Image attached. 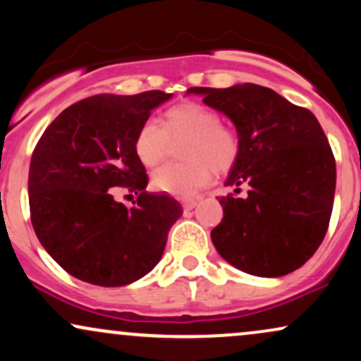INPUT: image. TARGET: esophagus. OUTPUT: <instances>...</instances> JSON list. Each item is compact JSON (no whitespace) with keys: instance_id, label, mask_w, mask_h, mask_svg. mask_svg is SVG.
Instances as JSON below:
<instances>
[{"instance_id":"34e87169","label":"esophagus","mask_w":361,"mask_h":361,"mask_svg":"<svg viewBox=\"0 0 361 361\" xmlns=\"http://www.w3.org/2000/svg\"><path fill=\"white\" fill-rule=\"evenodd\" d=\"M181 204H183L185 210H192L198 205V200L197 198H183V200H181Z\"/></svg>"}]
</instances>
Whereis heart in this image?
Segmentation results:
<instances>
[{
	"label": "heart",
	"instance_id": "heart-1",
	"mask_svg": "<svg viewBox=\"0 0 361 361\" xmlns=\"http://www.w3.org/2000/svg\"><path fill=\"white\" fill-rule=\"evenodd\" d=\"M186 161L168 163L152 175V185L176 197H192L212 181L214 169L226 173L239 156V137L221 123L219 114L197 102H185L164 111L163 126L146 120L134 139V151L144 166H157L168 154L169 139H183Z\"/></svg>",
	"mask_w": 361,
	"mask_h": 361
}]
</instances>
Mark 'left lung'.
Returning a JSON list of instances; mask_svg holds the SVG:
<instances>
[{
  "mask_svg": "<svg viewBox=\"0 0 361 361\" xmlns=\"http://www.w3.org/2000/svg\"><path fill=\"white\" fill-rule=\"evenodd\" d=\"M188 93L233 120L239 156L226 186L235 193L250 186L244 198H219L224 217L210 233L215 250L255 276L295 271L321 246L336 190V161L317 118L252 82Z\"/></svg>",
  "mask_w": 361,
  "mask_h": 361,
  "instance_id": "obj_1",
  "label": "left lung"
}]
</instances>
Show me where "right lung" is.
<instances>
[{
    "label": "right lung",
    "instance_id": "add662e5",
    "mask_svg": "<svg viewBox=\"0 0 361 361\" xmlns=\"http://www.w3.org/2000/svg\"><path fill=\"white\" fill-rule=\"evenodd\" d=\"M173 94H97L68 106L45 128L28 173L34 231L69 275L100 287L142 279L163 256L183 210L168 195L147 193L146 168L134 151L139 127ZM118 185L139 194L127 209Z\"/></svg>",
    "mask_w": 361,
    "mask_h": 361
}]
</instances>
